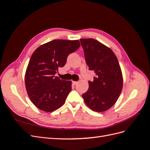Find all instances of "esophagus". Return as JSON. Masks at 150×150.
Returning a JSON list of instances; mask_svg holds the SVG:
<instances>
[{
  "label": "esophagus",
  "instance_id": "esophagus-1",
  "mask_svg": "<svg viewBox=\"0 0 150 150\" xmlns=\"http://www.w3.org/2000/svg\"><path fill=\"white\" fill-rule=\"evenodd\" d=\"M72 84H73V85H76V84H77L78 83V81H72Z\"/></svg>",
  "mask_w": 150,
  "mask_h": 150
}]
</instances>
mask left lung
Listing matches in <instances>:
<instances>
[{
  "mask_svg": "<svg viewBox=\"0 0 150 150\" xmlns=\"http://www.w3.org/2000/svg\"><path fill=\"white\" fill-rule=\"evenodd\" d=\"M86 64L95 75L82 96L92 110L103 112L111 108L122 88V76L117 59L112 50L94 39H80Z\"/></svg>",
  "mask_w": 150,
  "mask_h": 150,
  "instance_id": "obj_1",
  "label": "left lung"
}]
</instances>
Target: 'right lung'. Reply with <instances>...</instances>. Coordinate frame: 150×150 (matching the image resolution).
I'll return each mask as SVG.
<instances>
[{"label": "right lung", "instance_id": "obj_1", "mask_svg": "<svg viewBox=\"0 0 150 150\" xmlns=\"http://www.w3.org/2000/svg\"><path fill=\"white\" fill-rule=\"evenodd\" d=\"M80 47L78 40L55 39L38 47L32 55L25 75L28 96L40 110L52 112L64 104L71 91V81L55 74L70 54Z\"/></svg>", "mask_w": 150, "mask_h": 150}]
</instances>
